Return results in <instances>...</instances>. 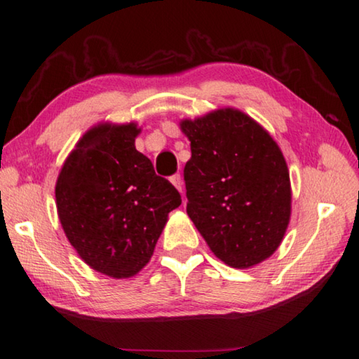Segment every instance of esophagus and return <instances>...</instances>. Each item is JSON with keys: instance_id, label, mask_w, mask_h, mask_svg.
Instances as JSON below:
<instances>
[{"instance_id": "1", "label": "esophagus", "mask_w": 359, "mask_h": 359, "mask_svg": "<svg viewBox=\"0 0 359 359\" xmlns=\"http://www.w3.org/2000/svg\"><path fill=\"white\" fill-rule=\"evenodd\" d=\"M170 181H172V184L176 187V189H178L180 192H183V180H181V176H180V173H176V175H173L172 178H170Z\"/></svg>"}]
</instances>
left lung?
Segmentation results:
<instances>
[{"label": "left lung", "instance_id": "obj_1", "mask_svg": "<svg viewBox=\"0 0 359 359\" xmlns=\"http://www.w3.org/2000/svg\"><path fill=\"white\" fill-rule=\"evenodd\" d=\"M192 156L187 207L210 250L235 269L259 264L283 240L291 215L285 157L264 128L237 109L183 121Z\"/></svg>", "mask_w": 359, "mask_h": 359}]
</instances>
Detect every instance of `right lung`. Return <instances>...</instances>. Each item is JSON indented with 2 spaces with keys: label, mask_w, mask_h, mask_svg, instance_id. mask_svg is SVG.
Wrapping results in <instances>:
<instances>
[{
  "label": "right lung",
  "mask_w": 359,
  "mask_h": 359,
  "mask_svg": "<svg viewBox=\"0 0 359 359\" xmlns=\"http://www.w3.org/2000/svg\"><path fill=\"white\" fill-rule=\"evenodd\" d=\"M135 124L93 127L58 175L57 211L69 243L97 272L127 278L149 262L180 192L135 149Z\"/></svg>",
  "instance_id": "add662e5"
}]
</instances>
